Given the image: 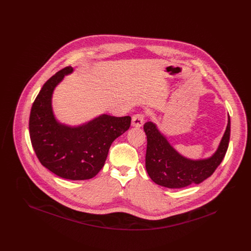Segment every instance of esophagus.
Wrapping results in <instances>:
<instances>
[{
	"label": "esophagus",
	"instance_id": "esophagus-1",
	"mask_svg": "<svg viewBox=\"0 0 251 251\" xmlns=\"http://www.w3.org/2000/svg\"><path fill=\"white\" fill-rule=\"evenodd\" d=\"M144 124V116L142 114H136L131 119V126L141 127Z\"/></svg>",
	"mask_w": 251,
	"mask_h": 251
}]
</instances>
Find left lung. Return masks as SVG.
<instances>
[{
    "mask_svg": "<svg viewBox=\"0 0 251 251\" xmlns=\"http://www.w3.org/2000/svg\"><path fill=\"white\" fill-rule=\"evenodd\" d=\"M144 131L148 141L146 169L151 179L156 184L167 188H182L202 182L221 164L229 142L230 120L227 116L226 131L215 153L209 158L199 160H192L179 153L155 123L146 122Z\"/></svg>",
    "mask_w": 251,
    "mask_h": 251,
    "instance_id": "8db88e82",
    "label": "left lung"
}]
</instances>
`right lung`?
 Segmentation results:
<instances>
[{
  "label": "right lung",
  "mask_w": 251,
  "mask_h": 251,
  "mask_svg": "<svg viewBox=\"0 0 251 251\" xmlns=\"http://www.w3.org/2000/svg\"><path fill=\"white\" fill-rule=\"evenodd\" d=\"M72 67L55 73L42 86L31 109L30 138L43 167L63 179H89L104 166L110 146L129 130L131 117L102 114L82 125L69 126L56 120L51 99Z\"/></svg>",
  "instance_id": "1"
}]
</instances>
